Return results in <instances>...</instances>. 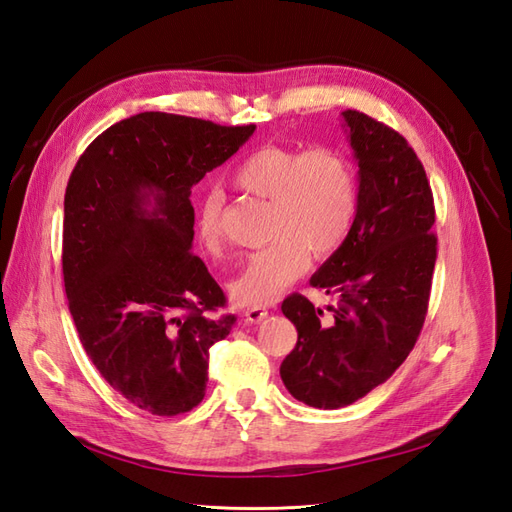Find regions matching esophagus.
<instances>
[{
	"label": "esophagus",
	"instance_id": "34e87169",
	"mask_svg": "<svg viewBox=\"0 0 512 512\" xmlns=\"http://www.w3.org/2000/svg\"><path fill=\"white\" fill-rule=\"evenodd\" d=\"M267 314H269V310L265 306H252L243 312L245 321H250V323H260L262 319H267Z\"/></svg>",
	"mask_w": 512,
	"mask_h": 512
}]
</instances>
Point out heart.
Segmentation results:
<instances>
[{"label": "heart", "instance_id": "heart-1", "mask_svg": "<svg viewBox=\"0 0 512 512\" xmlns=\"http://www.w3.org/2000/svg\"><path fill=\"white\" fill-rule=\"evenodd\" d=\"M239 189L269 200L271 243L245 260L230 282L243 306H262L282 295L308 269L312 254L327 258L347 241L357 217L359 185L353 163L338 148L269 144L245 157L232 174ZM219 196H206L198 232L209 250L219 247Z\"/></svg>", "mask_w": 512, "mask_h": 512}]
</instances>
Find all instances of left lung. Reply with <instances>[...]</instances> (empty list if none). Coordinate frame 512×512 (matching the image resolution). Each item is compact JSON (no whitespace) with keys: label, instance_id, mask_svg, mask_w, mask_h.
Here are the masks:
<instances>
[{"label":"left lung","instance_id":"1","mask_svg":"<svg viewBox=\"0 0 512 512\" xmlns=\"http://www.w3.org/2000/svg\"><path fill=\"white\" fill-rule=\"evenodd\" d=\"M359 181L347 241L310 284L338 297L323 310L295 293L282 312L297 344L280 366L286 390L316 409L347 407L388 381L416 344L437 258L433 191L407 140L362 112H342Z\"/></svg>","mask_w":512,"mask_h":512}]
</instances>
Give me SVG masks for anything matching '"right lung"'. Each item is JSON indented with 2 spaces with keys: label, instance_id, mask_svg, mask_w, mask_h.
Wrapping results in <instances>:
<instances>
[{
  "label": "right lung",
  "instance_id": "add662e5",
  "mask_svg": "<svg viewBox=\"0 0 512 512\" xmlns=\"http://www.w3.org/2000/svg\"><path fill=\"white\" fill-rule=\"evenodd\" d=\"M254 131L144 112L96 137L68 178V310L101 377L155 416L202 403L209 349L234 325L209 314L226 297L191 252L189 196Z\"/></svg>",
  "mask_w": 512,
  "mask_h": 512
}]
</instances>
